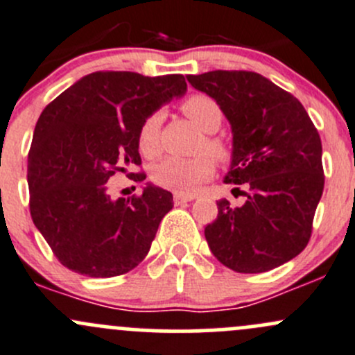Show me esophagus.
Wrapping results in <instances>:
<instances>
[{"label":"esophagus","instance_id":"esophagus-1","mask_svg":"<svg viewBox=\"0 0 355 355\" xmlns=\"http://www.w3.org/2000/svg\"><path fill=\"white\" fill-rule=\"evenodd\" d=\"M193 198H195L193 195H182V193H174V203H176V205L191 202Z\"/></svg>","mask_w":355,"mask_h":355}]
</instances>
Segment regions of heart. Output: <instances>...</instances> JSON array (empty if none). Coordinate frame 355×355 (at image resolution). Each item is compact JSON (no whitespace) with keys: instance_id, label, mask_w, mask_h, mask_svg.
<instances>
[{"instance_id":"1","label":"heart","mask_w":355,"mask_h":355,"mask_svg":"<svg viewBox=\"0 0 355 355\" xmlns=\"http://www.w3.org/2000/svg\"><path fill=\"white\" fill-rule=\"evenodd\" d=\"M181 112L205 133L203 140L198 144V152H208L218 162H227L231 159V148L225 144V140L214 135L224 119L220 105L211 97L195 94L181 102ZM160 121H162V114L152 112L145 118L138 130V148L141 155L147 159H153L160 152ZM211 157L207 153L188 160L171 157V159L162 160L153 169L152 181L160 188L182 193V195H191L205 181L214 176L215 162Z\"/></svg>"}]
</instances>
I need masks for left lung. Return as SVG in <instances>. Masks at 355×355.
Instances as JSON below:
<instances>
[{"label": "left lung", "instance_id": "8db88e82", "mask_svg": "<svg viewBox=\"0 0 355 355\" xmlns=\"http://www.w3.org/2000/svg\"><path fill=\"white\" fill-rule=\"evenodd\" d=\"M217 101L232 126L227 184H243L246 202L218 200L205 227L215 258L239 273H261L297 257L309 243L324 188L321 138L306 109L268 78L244 69L189 75Z\"/></svg>", "mask_w": 355, "mask_h": 355}]
</instances>
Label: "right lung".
I'll return each mask as SVG.
<instances>
[{"mask_svg":"<svg viewBox=\"0 0 355 355\" xmlns=\"http://www.w3.org/2000/svg\"><path fill=\"white\" fill-rule=\"evenodd\" d=\"M184 90L182 75L96 71L44 107L28 150V207L68 270L107 279L147 257L160 220L174 207L173 195L147 186L141 195L111 200L107 181L141 166V123ZM126 176L141 182L147 174Z\"/></svg>","mask_w":355,"mask_h":355,"instance_id":"1","label":"right lung"}]
</instances>
